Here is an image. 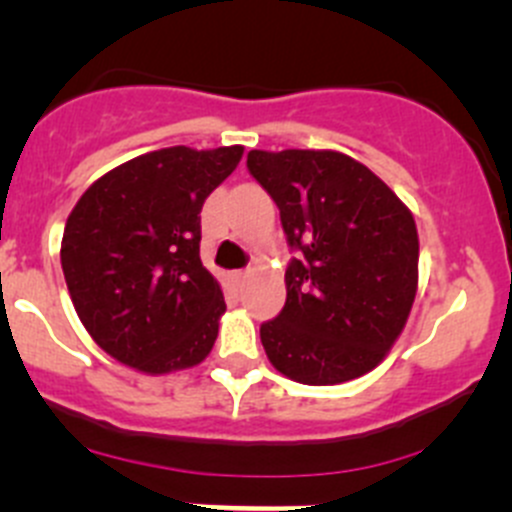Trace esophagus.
I'll list each match as a JSON object with an SVG mask.
<instances>
[{
	"label": "esophagus",
	"instance_id": "34e87169",
	"mask_svg": "<svg viewBox=\"0 0 512 512\" xmlns=\"http://www.w3.org/2000/svg\"><path fill=\"white\" fill-rule=\"evenodd\" d=\"M230 277H232V282H235L237 287H242V282L247 280V272L245 270H235Z\"/></svg>",
	"mask_w": 512,
	"mask_h": 512
}]
</instances>
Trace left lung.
Instances as JSON below:
<instances>
[{
    "label": "left lung",
    "mask_w": 512,
    "mask_h": 512,
    "mask_svg": "<svg viewBox=\"0 0 512 512\" xmlns=\"http://www.w3.org/2000/svg\"><path fill=\"white\" fill-rule=\"evenodd\" d=\"M280 208L287 302L260 339L289 379L329 386L374 369L409 319L418 282L414 215L366 165L337 151H250Z\"/></svg>",
    "instance_id": "8db88e82"
}]
</instances>
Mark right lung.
<instances>
[{"label": "right lung", "instance_id": "1", "mask_svg": "<svg viewBox=\"0 0 512 512\" xmlns=\"http://www.w3.org/2000/svg\"><path fill=\"white\" fill-rule=\"evenodd\" d=\"M242 146L163 148L98 178L71 210L61 270L76 314L121 364L168 374L218 339L223 289L200 262V210Z\"/></svg>", "mask_w": 512, "mask_h": 512}]
</instances>
